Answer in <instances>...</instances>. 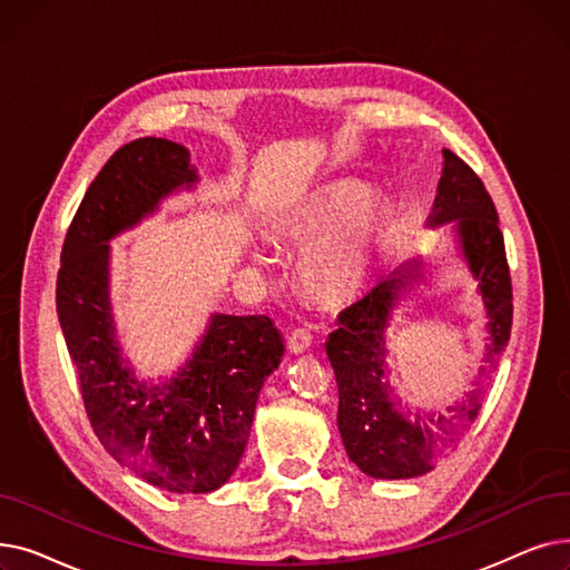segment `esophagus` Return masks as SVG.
I'll return each instance as SVG.
<instances>
[{"instance_id":"obj_1","label":"esophagus","mask_w":570,"mask_h":570,"mask_svg":"<svg viewBox=\"0 0 570 570\" xmlns=\"http://www.w3.org/2000/svg\"><path fill=\"white\" fill-rule=\"evenodd\" d=\"M309 344H312V337H309L307 331H303V327H295V331H291L288 337H286V346L295 355L305 353L309 348Z\"/></svg>"}]
</instances>
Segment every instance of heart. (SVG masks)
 Masks as SVG:
<instances>
[{"instance_id":"obj_1","label":"heart","mask_w":570,"mask_h":570,"mask_svg":"<svg viewBox=\"0 0 570 570\" xmlns=\"http://www.w3.org/2000/svg\"><path fill=\"white\" fill-rule=\"evenodd\" d=\"M355 179H333L303 198L277 224V233L297 247L305 284L325 301H346L374 269L387 213L379 198L363 196Z\"/></svg>"}]
</instances>
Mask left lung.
Masks as SVG:
<instances>
[{"label": "left lung", "instance_id": "8db88e82", "mask_svg": "<svg viewBox=\"0 0 570 570\" xmlns=\"http://www.w3.org/2000/svg\"><path fill=\"white\" fill-rule=\"evenodd\" d=\"M448 222H455L462 256L483 295L490 333L485 363L497 367L513 325L511 269L497 207L481 177L451 149H443V173L428 226ZM421 265L411 258L393 269L363 301L340 314L342 327L325 342L337 379V428L346 455L363 473L383 481L432 471L464 436L485 397V383H478L462 404L448 406L445 413L411 417V411H402L391 395L393 387L385 381L387 331L421 277Z\"/></svg>", "mask_w": 570, "mask_h": 570}]
</instances>
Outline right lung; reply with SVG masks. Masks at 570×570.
<instances>
[{"mask_svg": "<svg viewBox=\"0 0 570 570\" xmlns=\"http://www.w3.org/2000/svg\"><path fill=\"white\" fill-rule=\"evenodd\" d=\"M166 138L119 147L85 191L57 273V316L89 423L106 451L145 483L175 494L219 490L243 460L256 400L284 355L267 316L213 314L187 365L161 385L119 355L108 297V239L153 215L198 173Z\"/></svg>", "mask_w": 570, "mask_h": 570, "instance_id": "right-lung-1", "label": "right lung"}]
</instances>
